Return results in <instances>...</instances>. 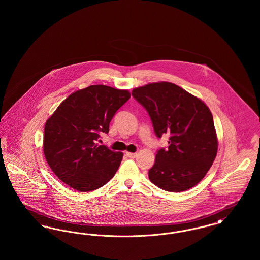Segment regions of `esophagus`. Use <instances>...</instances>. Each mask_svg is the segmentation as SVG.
<instances>
[{
  "mask_svg": "<svg viewBox=\"0 0 260 260\" xmlns=\"http://www.w3.org/2000/svg\"><path fill=\"white\" fill-rule=\"evenodd\" d=\"M126 156L129 158H136L137 156V153H132V152H126Z\"/></svg>",
  "mask_w": 260,
  "mask_h": 260,
  "instance_id": "34e87169",
  "label": "esophagus"
}]
</instances>
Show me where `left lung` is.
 I'll list each match as a JSON object with an SVG mask.
<instances>
[{
	"label": "left lung",
	"instance_id": "8db88e82",
	"mask_svg": "<svg viewBox=\"0 0 260 260\" xmlns=\"http://www.w3.org/2000/svg\"><path fill=\"white\" fill-rule=\"evenodd\" d=\"M133 96L147 110L156 136L170 135L149 170L152 183L182 192L205 177L217 154V136L209 107L182 87L159 82L134 88Z\"/></svg>",
	"mask_w": 260,
	"mask_h": 260
}]
</instances>
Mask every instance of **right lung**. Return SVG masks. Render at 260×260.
Listing matches in <instances>:
<instances>
[{
	"instance_id": "1",
	"label": "right lung",
	"mask_w": 260,
	"mask_h": 260,
	"mask_svg": "<svg viewBox=\"0 0 260 260\" xmlns=\"http://www.w3.org/2000/svg\"><path fill=\"white\" fill-rule=\"evenodd\" d=\"M131 98L125 89L94 85L63 100L47 120L44 154L51 171L65 184L88 192L106 184L118 171L122 152L99 145V133L108 134L118 109Z\"/></svg>"
}]
</instances>
